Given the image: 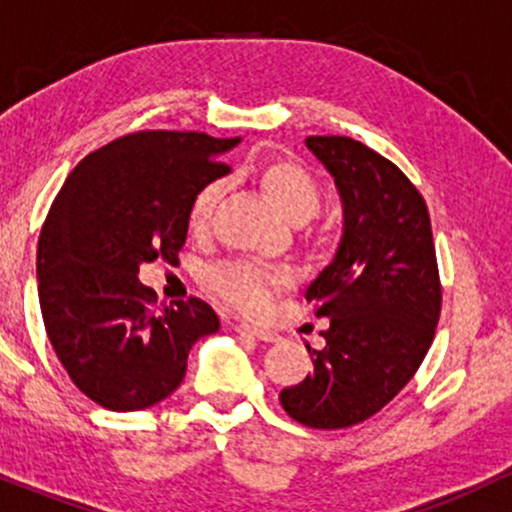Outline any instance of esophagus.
<instances>
[{
    "mask_svg": "<svg viewBox=\"0 0 512 512\" xmlns=\"http://www.w3.org/2000/svg\"><path fill=\"white\" fill-rule=\"evenodd\" d=\"M234 329H237L239 333H244V336L256 338V341H266V343L278 341V333L271 331V329H263V326L249 324V321H239V324L234 326Z\"/></svg>",
    "mask_w": 512,
    "mask_h": 512,
    "instance_id": "esophagus-1",
    "label": "esophagus"
}]
</instances>
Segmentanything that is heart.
<instances>
[{
    "mask_svg": "<svg viewBox=\"0 0 512 512\" xmlns=\"http://www.w3.org/2000/svg\"><path fill=\"white\" fill-rule=\"evenodd\" d=\"M258 183L290 220L302 222L319 210V183L302 164L290 162V159H271L258 169ZM225 191L227 183L215 179L205 183L193 195L191 210H188V225L193 234H205L212 227L215 210L225 198ZM208 283L232 307L258 314L271 307L275 295L292 283V275L287 268L263 266V263L237 258V261H227L212 268Z\"/></svg>",
    "mask_w": 512,
    "mask_h": 512,
    "instance_id": "heart-1",
    "label": "heart"
}]
</instances>
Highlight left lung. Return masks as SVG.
I'll use <instances>...</instances> for the list:
<instances>
[{"instance_id": "left-lung-1", "label": "left lung", "mask_w": 512, "mask_h": 512, "mask_svg": "<svg viewBox=\"0 0 512 512\" xmlns=\"http://www.w3.org/2000/svg\"><path fill=\"white\" fill-rule=\"evenodd\" d=\"M307 147L336 181L346 227L307 300L329 329L314 372L280 392L297 423L336 430L363 423L409 384L440 319L442 285L428 205L399 166L363 142L312 135Z\"/></svg>"}]
</instances>
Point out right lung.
Here are the masks:
<instances>
[{
	"label": "right lung",
	"mask_w": 512,
	"mask_h": 512,
	"mask_svg": "<svg viewBox=\"0 0 512 512\" xmlns=\"http://www.w3.org/2000/svg\"><path fill=\"white\" fill-rule=\"evenodd\" d=\"M239 137L142 130L74 166L38 239V297L57 360L108 411H142L183 382L191 346L220 329L198 297L157 304L140 263L179 261L193 195L229 171Z\"/></svg>",
	"instance_id": "1"
}]
</instances>
